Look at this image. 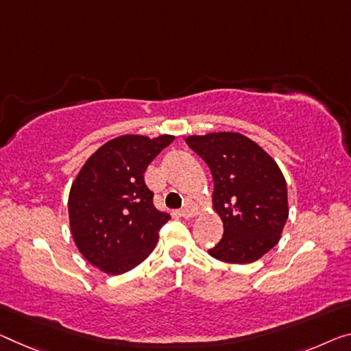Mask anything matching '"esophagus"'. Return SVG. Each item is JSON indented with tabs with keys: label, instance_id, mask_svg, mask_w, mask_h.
Here are the masks:
<instances>
[{
	"label": "esophagus",
	"instance_id": "1",
	"mask_svg": "<svg viewBox=\"0 0 351 351\" xmlns=\"http://www.w3.org/2000/svg\"><path fill=\"white\" fill-rule=\"evenodd\" d=\"M197 215V204L193 202L191 199H188L185 207L182 208V217L190 219V218H194Z\"/></svg>",
	"mask_w": 351,
	"mask_h": 351
}]
</instances>
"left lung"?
I'll list each match as a JSON object with an SVG mask.
<instances>
[{
	"instance_id": "8db88e82",
	"label": "left lung",
	"mask_w": 351,
	"mask_h": 351,
	"mask_svg": "<svg viewBox=\"0 0 351 351\" xmlns=\"http://www.w3.org/2000/svg\"><path fill=\"white\" fill-rule=\"evenodd\" d=\"M185 143L213 177V210L224 234L208 254L228 263H251L278 245L289 218L287 183L276 161L245 134H193Z\"/></svg>"
}]
</instances>
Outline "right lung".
I'll return each mask as SVG.
<instances>
[{"label": "right lung", "mask_w": 351, "mask_h": 351, "mask_svg": "<svg viewBox=\"0 0 351 351\" xmlns=\"http://www.w3.org/2000/svg\"><path fill=\"white\" fill-rule=\"evenodd\" d=\"M172 134H122L86 160L69 193V223L78 251L106 274L130 271L147 258L171 218L154 206L144 172Z\"/></svg>", "instance_id": "obj_1"}]
</instances>
